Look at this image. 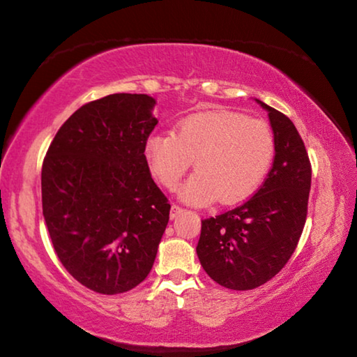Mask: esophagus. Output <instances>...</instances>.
I'll return each mask as SVG.
<instances>
[{
    "instance_id": "1",
    "label": "esophagus",
    "mask_w": 357,
    "mask_h": 357,
    "mask_svg": "<svg viewBox=\"0 0 357 357\" xmlns=\"http://www.w3.org/2000/svg\"><path fill=\"white\" fill-rule=\"evenodd\" d=\"M183 213H184L183 208H179L178 204H173L172 211H170V217H172V219H176V217H178L179 214H183Z\"/></svg>"
}]
</instances>
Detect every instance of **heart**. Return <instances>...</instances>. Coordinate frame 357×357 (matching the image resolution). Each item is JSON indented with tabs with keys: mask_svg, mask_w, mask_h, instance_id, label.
I'll return each instance as SVG.
<instances>
[{
	"mask_svg": "<svg viewBox=\"0 0 357 357\" xmlns=\"http://www.w3.org/2000/svg\"><path fill=\"white\" fill-rule=\"evenodd\" d=\"M151 173L174 189L193 160L195 173L181 187V200L206 204L219 198L233 204L258 190L273 167L275 138L264 121L229 110L193 113L174 132L153 134L144 142Z\"/></svg>",
	"mask_w": 357,
	"mask_h": 357,
	"instance_id": "obj_1",
	"label": "heart"
}]
</instances>
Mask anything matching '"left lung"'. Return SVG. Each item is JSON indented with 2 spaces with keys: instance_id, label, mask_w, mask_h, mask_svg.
Returning a JSON list of instances; mask_svg holds the SVG:
<instances>
[{
  "instance_id": "obj_1",
  "label": "left lung",
  "mask_w": 357,
  "mask_h": 357,
  "mask_svg": "<svg viewBox=\"0 0 357 357\" xmlns=\"http://www.w3.org/2000/svg\"><path fill=\"white\" fill-rule=\"evenodd\" d=\"M268 112L275 138L274 164L258 192L244 204L202 220L197 255L219 285L244 291L263 285L291 258L304 229L312 168L291 119Z\"/></svg>"
}]
</instances>
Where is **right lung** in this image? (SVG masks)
<instances>
[{"label":"right lung","instance_id":"right-lung-1","mask_svg":"<svg viewBox=\"0 0 357 357\" xmlns=\"http://www.w3.org/2000/svg\"><path fill=\"white\" fill-rule=\"evenodd\" d=\"M154 105L148 94L126 93L89 102L61 126L42 165L52 244L96 293H126L146 279L170 219L143 153Z\"/></svg>","mask_w":357,"mask_h":357}]
</instances>
